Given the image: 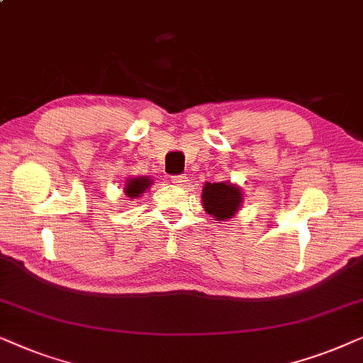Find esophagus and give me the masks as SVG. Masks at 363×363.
I'll return each instance as SVG.
<instances>
[{
    "label": "esophagus",
    "instance_id": "1",
    "mask_svg": "<svg viewBox=\"0 0 363 363\" xmlns=\"http://www.w3.org/2000/svg\"><path fill=\"white\" fill-rule=\"evenodd\" d=\"M171 181H172L174 186H179V187H182V186L187 184L186 174H181V176H172Z\"/></svg>",
    "mask_w": 363,
    "mask_h": 363
}]
</instances>
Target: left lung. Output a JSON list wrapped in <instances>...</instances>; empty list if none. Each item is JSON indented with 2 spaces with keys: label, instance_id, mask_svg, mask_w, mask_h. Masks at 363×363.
Listing matches in <instances>:
<instances>
[{
  "label": "left lung",
  "instance_id": "left-lung-1",
  "mask_svg": "<svg viewBox=\"0 0 363 363\" xmlns=\"http://www.w3.org/2000/svg\"><path fill=\"white\" fill-rule=\"evenodd\" d=\"M242 191L230 182H207L202 189L204 211L217 220L230 219L242 204Z\"/></svg>",
  "mask_w": 363,
  "mask_h": 363
}]
</instances>
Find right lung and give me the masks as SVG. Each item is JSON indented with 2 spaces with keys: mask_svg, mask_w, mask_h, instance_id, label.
I'll use <instances>...</instances> for the list:
<instances>
[{
  "mask_svg": "<svg viewBox=\"0 0 363 363\" xmlns=\"http://www.w3.org/2000/svg\"><path fill=\"white\" fill-rule=\"evenodd\" d=\"M149 186H151V179L149 177H134V179H129V181H125V186H124V192L125 196L131 197V199H136V197H141V194L146 189H149Z\"/></svg>",
  "mask_w": 363,
  "mask_h": 363,
  "instance_id": "right-lung-1",
  "label": "right lung"
}]
</instances>
